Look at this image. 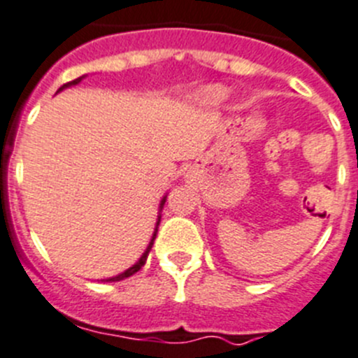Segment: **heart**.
<instances>
[{
    "label": "heart",
    "mask_w": 358,
    "mask_h": 358,
    "mask_svg": "<svg viewBox=\"0 0 358 358\" xmlns=\"http://www.w3.org/2000/svg\"><path fill=\"white\" fill-rule=\"evenodd\" d=\"M222 95H224V90L219 88V86H210V88L203 90L201 96L205 102H215V100H219Z\"/></svg>",
    "instance_id": "heart-1"
}]
</instances>
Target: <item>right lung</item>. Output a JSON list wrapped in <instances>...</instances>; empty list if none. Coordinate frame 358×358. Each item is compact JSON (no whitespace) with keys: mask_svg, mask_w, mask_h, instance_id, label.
Wrapping results in <instances>:
<instances>
[{"mask_svg":"<svg viewBox=\"0 0 358 358\" xmlns=\"http://www.w3.org/2000/svg\"><path fill=\"white\" fill-rule=\"evenodd\" d=\"M85 78H86V76H81V78H78V79H73V81L66 83V85H63L62 88H59L58 92H56V93L63 92V90H65V88H70V86H76V85H79V83H81L83 79H85ZM166 198H168V196H164V198H162V201H160L159 212H162V208H164V203H166ZM159 222H160V213H159V217H157V226H155V231H153V235H152V240H150L148 247H146V250H145V252H143V256H141V258H139L138 262L134 263V265L130 266V268H127L125 272L118 273V275H115V277H109V279H103V282H115V280H123V279H127V277L134 275V273L138 272V270H141V266L145 265V263H146V258H148L150 250H152L153 240H155V236H157V231H159Z\"/></svg>","mask_w":358,"mask_h":358,"instance_id":"right-lung-1","label":"right lung"}]
</instances>
